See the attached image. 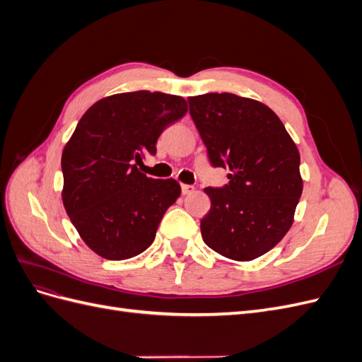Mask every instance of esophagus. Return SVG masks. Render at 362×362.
Wrapping results in <instances>:
<instances>
[{"label":"esophagus","mask_w":362,"mask_h":362,"mask_svg":"<svg viewBox=\"0 0 362 362\" xmlns=\"http://www.w3.org/2000/svg\"><path fill=\"white\" fill-rule=\"evenodd\" d=\"M181 190H182V194H192L194 192V187L189 184H181Z\"/></svg>","instance_id":"34e87169"}]
</instances>
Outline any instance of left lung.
<instances>
[{"mask_svg": "<svg viewBox=\"0 0 362 362\" xmlns=\"http://www.w3.org/2000/svg\"><path fill=\"white\" fill-rule=\"evenodd\" d=\"M190 115L214 168L229 169L223 189L206 187L201 221L208 247L252 261L275 247L294 222L303 190L300 156L270 107L234 93L189 98Z\"/></svg>", "mask_w": 362, "mask_h": 362, "instance_id": "left-lung-1", "label": "left lung"}]
</instances>
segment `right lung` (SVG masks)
Wrapping results in <instances>:
<instances>
[{
    "label": "right lung",
    "mask_w": 362,
    "mask_h": 362,
    "mask_svg": "<svg viewBox=\"0 0 362 362\" xmlns=\"http://www.w3.org/2000/svg\"><path fill=\"white\" fill-rule=\"evenodd\" d=\"M185 113L182 96L139 90L105 96L80 119L62 154V201L96 255L128 259L154 242L181 187L146 177L137 164L156 154L163 129Z\"/></svg>",
    "instance_id": "1"
}]
</instances>
